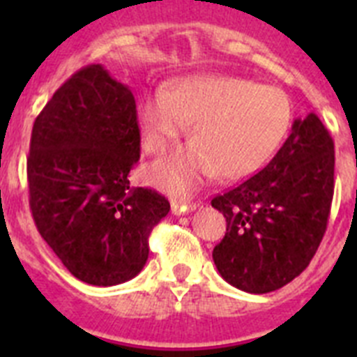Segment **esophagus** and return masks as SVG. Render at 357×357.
Segmentation results:
<instances>
[{
	"instance_id": "esophagus-1",
	"label": "esophagus",
	"mask_w": 357,
	"mask_h": 357,
	"mask_svg": "<svg viewBox=\"0 0 357 357\" xmlns=\"http://www.w3.org/2000/svg\"><path fill=\"white\" fill-rule=\"evenodd\" d=\"M197 209V204H193V202H184V200H173L172 202V211L173 214H176V216H181V214H185V213H191V211Z\"/></svg>"
}]
</instances>
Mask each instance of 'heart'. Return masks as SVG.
Listing matches in <instances>:
<instances>
[{"label":"heart","mask_w":357,"mask_h":357,"mask_svg":"<svg viewBox=\"0 0 357 357\" xmlns=\"http://www.w3.org/2000/svg\"><path fill=\"white\" fill-rule=\"evenodd\" d=\"M291 121L284 93L229 75H200L148 94L139 127L148 153L160 155L189 125L193 143L153 164L150 178L184 193L207 176L252 175L272 155Z\"/></svg>","instance_id":"b5f03b06"}]
</instances>
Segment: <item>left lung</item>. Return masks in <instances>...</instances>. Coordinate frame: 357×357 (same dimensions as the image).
Masks as SVG:
<instances>
[{
    "instance_id": "1",
    "label": "left lung",
    "mask_w": 357,
    "mask_h": 357,
    "mask_svg": "<svg viewBox=\"0 0 357 357\" xmlns=\"http://www.w3.org/2000/svg\"><path fill=\"white\" fill-rule=\"evenodd\" d=\"M333 195V137L311 112L259 173L211 202L227 220L213 250L220 275L257 295L291 282L320 247Z\"/></svg>"
}]
</instances>
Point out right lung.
<instances>
[{"mask_svg":"<svg viewBox=\"0 0 357 357\" xmlns=\"http://www.w3.org/2000/svg\"><path fill=\"white\" fill-rule=\"evenodd\" d=\"M139 155L134 94L102 64L68 78L33 123L26 160L31 216L82 282L121 284L146 264L148 238L169 202L130 185Z\"/></svg>","mask_w":357,"mask_h":357,"instance_id":"1","label":"right lung"}]
</instances>
